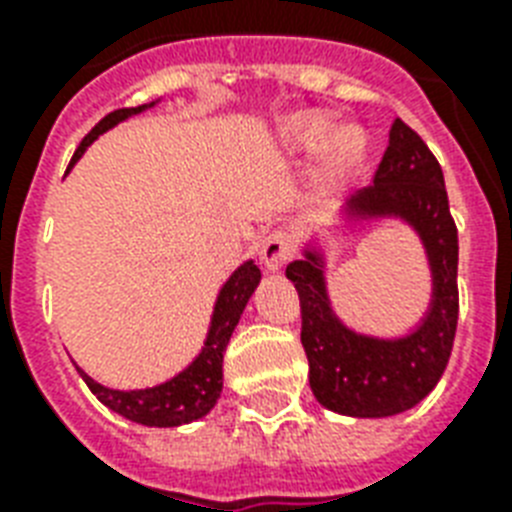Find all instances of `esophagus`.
Listing matches in <instances>:
<instances>
[{"instance_id": "1", "label": "esophagus", "mask_w": 512, "mask_h": 512, "mask_svg": "<svg viewBox=\"0 0 512 512\" xmlns=\"http://www.w3.org/2000/svg\"><path fill=\"white\" fill-rule=\"evenodd\" d=\"M297 241L289 231H273L263 239V247H260V257L268 271H279L281 265L287 263L289 257L295 255Z\"/></svg>"}]
</instances>
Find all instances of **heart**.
Listing matches in <instances>:
<instances>
[{
	"instance_id": "1",
	"label": "heart",
	"mask_w": 512,
	"mask_h": 512,
	"mask_svg": "<svg viewBox=\"0 0 512 512\" xmlns=\"http://www.w3.org/2000/svg\"><path fill=\"white\" fill-rule=\"evenodd\" d=\"M335 122L327 119V116L319 114H303L289 119L284 124V138L292 143L295 148H305V151H319L335 138ZM364 154V138L358 132H342L337 138V167H350L356 164Z\"/></svg>"
}]
</instances>
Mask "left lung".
Segmentation results:
<instances>
[{
  "mask_svg": "<svg viewBox=\"0 0 512 512\" xmlns=\"http://www.w3.org/2000/svg\"><path fill=\"white\" fill-rule=\"evenodd\" d=\"M350 215L404 217L420 233L433 271V303L420 327L401 340H374L342 327L313 252L287 265V279L300 295V340L311 366L313 396L321 406L350 417H390L420 404L436 388L452 356L460 313V244L444 172L425 140L401 119L390 127L374 183L350 201Z\"/></svg>",
  "mask_w": 512,
  "mask_h": 512,
  "instance_id": "left-lung-1",
  "label": "left lung"
}]
</instances>
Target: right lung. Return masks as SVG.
Wrapping results in <instances>:
<instances>
[{
    "mask_svg": "<svg viewBox=\"0 0 512 512\" xmlns=\"http://www.w3.org/2000/svg\"><path fill=\"white\" fill-rule=\"evenodd\" d=\"M154 106V103H151ZM143 108H119V111H111L108 116H103L95 127H92L84 140L76 148L71 164L79 159V156L87 151L92 140L103 135L106 130H111L114 124H119L122 119L132 114H140ZM260 284V268H257L252 260L244 263L239 271L233 273L231 279L225 281V287L220 289V297L215 303V313H212V327H209L207 342L204 348L196 356L188 369L172 377V380L156 385V388L146 390H114L100 385L84 374L79 366V374L82 380L87 382V388L98 396L100 404H106L108 409H114L116 414H122L127 420L140 422V425H148V428H175V425H183V422H193L204 417V414L217 404L220 398V390H223V353L225 345L231 340L233 329L239 324L241 313H244V305L249 303V297L255 292V287Z\"/></svg>",
    "mask_w": 512,
    "mask_h": 512,
    "instance_id": "obj_1",
    "label": "right lung"
}]
</instances>
